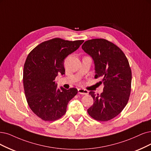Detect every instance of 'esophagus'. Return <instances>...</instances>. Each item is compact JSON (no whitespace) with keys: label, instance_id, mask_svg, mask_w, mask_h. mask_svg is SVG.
<instances>
[{"label":"esophagus","instance_id":"obj_1","mask_svg":"<svg viewBox=\"0 0 151 151\" xmlns=\"http://www.w3.org/2000/svg\"><path fill=\"white\" fill-rule=\"evenodd\" d=\"M78 93L81 94H88V91L86 90H85V89H83V88H78Z\"/></svg>","mask_w":151,"mask_h":151}]
</instances>
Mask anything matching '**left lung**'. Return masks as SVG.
Listing matches in <instances>:
<instances>
[{
    "label": "left lung",
    "instance_id": "1",
    "mask_svg": "<svg viewBox=\"0 0 151 151\" xmlns=\"http://www.w3.org/2000/svg\"><path fill=\"white\" fill-rule=\"evenodd\" d=\"M81 47L93 60L94 78H102L104 85L100 94L89 93L94 103L88 113L97 121H109L123 110L129 100L132 80L129 61L118 47L105 39L87 40Z\"/></svg>",
    "mask_w": 151,
    "mask_h": 151
}]
</instances>
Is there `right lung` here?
Masks as SVG:
<instances>
[{
  "label": "right lung",
  "mask_w": 151,
  "mask_h": 151,
  "mask_svg": "<svg viewBox=\"0 0 151 151\" xmlns=\"http://www.w3.org/2000/svg\"><path fill=\"white\" fill-rule=\"evenodd\" d=\"M83 42L56 38L39 44L28 55L23 74L25 94L30 108L42 119H60L66 113L69 101L77 94L75 88H57L55 79L58 74H65V59Z\"/></svg>",
  "instance_id": "right-lung-1"
}]
</instances>
